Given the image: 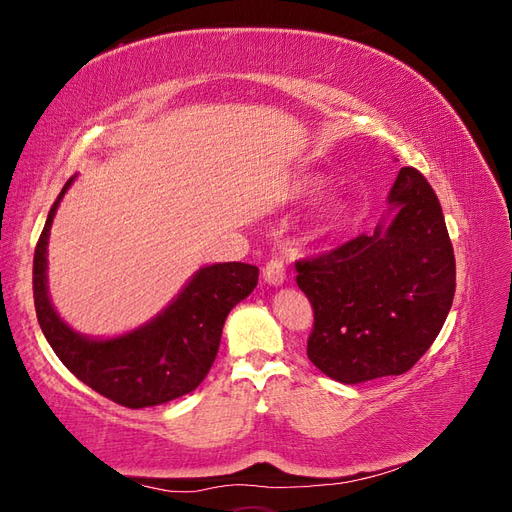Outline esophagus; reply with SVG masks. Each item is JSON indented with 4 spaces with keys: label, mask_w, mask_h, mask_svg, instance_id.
I'll list each match as a JSON object with an SVG mask.
<instances>
[{
    "label": "esophagus",
    "mask_w": 512,
    "mask_h": 512,
    "mask_svg": "<svg viewBox=\"0 0 512 512\" xmlns=\"http://www.w3.org/2000/svg\"><path fill=\"white\" fill-rule=\"evenodd\" d=\"M262 277H265V282L271 286H282L286 282V267H284V260L282 258H271L265 269H262Z\"/></svg>",
    "instance_id": "obj_1"
}]
</instances>
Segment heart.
Here are the masks:
<instances>
[{"instance_id": "b5f03b06", "label": "heart", "mask_w": 512, "mask_h": 512, "mask_svg": "<svg viewBox=\"0 0 512 512\" xmlns=\"http://www.w3.org/2000/svg\"><path fill=\"white\" fill-rule=\"evenodd\" d=\"M324 188V181L318 175H303L290 183V198L292 200H312ZM350 218V205L344 198H331L324 203L312 220V228L316 235H333L342 228Z\"/></svg>"}]
</instances>
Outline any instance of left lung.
Here are the masks:
<instances>
[{
	"label": "left lung",
	"mask_w": 512,
	"mask_h": 512,
	"mask_svg": "<svg viewBox=\"0 0 512 512\" xmlns=\"http://www.w3.org/2000/svg\"><path fill=\"white\" fill-rule=\"evenodd\" d=\"M386 203L389 220L374 235L297 262V284L314 307L307 356L342 384L406 374L455 297L453 245L427 179L404 166Z\"/></svg>",
	"instance_id": "obj_1"
}]
</instances>
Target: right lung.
Returning <instances> with one entry per match:
<instances>
[{
	"instance_id": "1",
	"label": "right lung",
	"mask_w": 512,
	"mask_h": 512,
	"mask_svg": "<svg viewBox=\"0 0 512 512\" xmlns=\"http://www.w3.org/2000/svg\"><path fill=\"white\" fill-rule=\"evenodd\" d=\"M53 203L34 254V303L40 329L59 361L96 393L126 408H149L188 395L205 380L230 309L258 284V267L218 262L200 267L162 312L117 337L76 333L59 318L46 286V247L61 198Z\"/></svg>"
}]
</instances>
